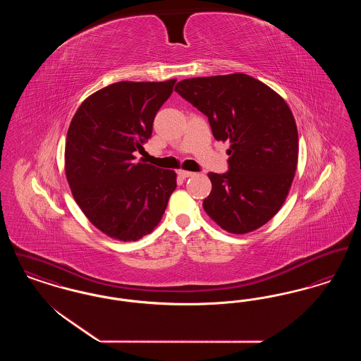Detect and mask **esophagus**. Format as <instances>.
<instances>
[{"label":"esophagus","instance_id":"34e87169","mask_svg":"<svg viewBox=\"0 0 361 361\" xmlns=\"http://www.w3.org/2000/svg\"><path fill=\"white\" fill-rule=\"evenodd\" d=\"M177 174L181 177V178H187V177H190V176H193L195 173L188 172V171H183V169H180Z\"/></svg>","mask_w":361,"mask_h":361}]
</instances>
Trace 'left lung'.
I'll return each mask as SVG.
<instances>
[{
    "label": "left lung",
    "instance_id": "left-lung-1",
    "mask_svg": "<svg viewBox=\"0 0 361 361\" xmlns=\"http://www.w3.org/2000/svg\"><path fill=\"white\" fill-rule=\"evenodd\" d=\"M174 90L206 115L216 140L230 142L228 172L208 173L207 215L231 234L269 222L284 204L298 166V128L288 104L242 73L183 80Z\"/></svg>",
    "mask_w": 361,
    "mask_h": 361
}]
</instances>
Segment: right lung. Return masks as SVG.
Wrapping results in <instances>:
<instances>
[{
	"mask_svg": "<svg viewBox=\"0 0 361 361\" xmlns=\"http://www.w3.org/2000/svg\"><path fill=\"white\" fill-rule=\"evenodd\" d=\"M174 84H111L85 99L70 123L65 172L73 197L89 222L114 240L150 234L177 185L174 171L134 162Z\"/></svg>",
	"mask_w": 361,
	"mask_h": 361,
	"instance_id": "obj_1",
	"label": "right lung"
}]
</instances>
